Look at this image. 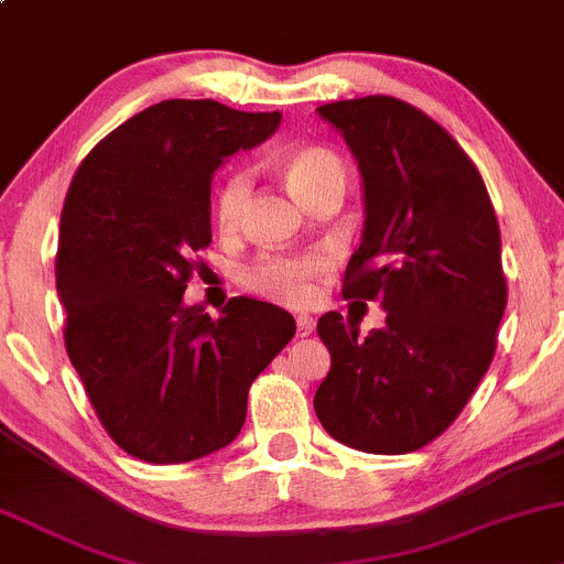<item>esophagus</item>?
<instances>
[{"instance_id": "1", "label": "esophagus", "mask_w": 564, "mask_h": 564, "mask_svg": "<svg viewBox=\"0 0 564 564\" xmlns=\"http://www.w3.org/2000/svg\"><path fill=\"white\" fill-rule=\"evenodd\" d=\"M313 329H316V318L307 316V313H300V316H297V335L307 337Z\"/></svg>"}]
</instances>
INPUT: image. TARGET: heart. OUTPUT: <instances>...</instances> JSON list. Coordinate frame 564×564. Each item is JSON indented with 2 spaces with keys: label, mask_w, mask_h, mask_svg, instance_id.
I'll list each match as a JSON object with an SVG mask.
<instances>
[{
  "label": "heart",
  "mask_w": 564,
  "mask_h": 564,
  "mask_svg": "<svg viewBox=\"0 0 564 564\" xmlns=\"http://www.w3.org/2000/svg\"><path fill=\"white\" fill-rule=\"evenodd\" d=\"M281 170L289 186L311 205L322 203L324 197H343L348 186L346 159L324 142H307L283 153ZM248 194H251V175L246 170H232L216 186L213 218L224 235H235L240 229ZM327 270L329 257L322 251L264 253L242 270V286L281 305H305L316 292L318 275Z\"/></svg>",
  "instance_id": "heart-1"
}]
</instances>
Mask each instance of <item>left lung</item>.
Returning <instances> with one entry per match:
<instances>
[{"label":"left lung","instance_id":"1","mask_svg":"<svg viewBox=\"0 0 564 564\" xmlns=\"http://www.w3.org/2000/svg\"><path fill=\"white\" fill-rule=\"evenodd\" d=\"M365 181V232L343 297L378 302L387 327L359 337L329 311L332 367L316 416L367 454H408L448 430L497 348L508 302L500 227L484 177L446 129L387 94L318 108Z\"/></svg>","mask_w":564,"mask_h":564}]
</instances>
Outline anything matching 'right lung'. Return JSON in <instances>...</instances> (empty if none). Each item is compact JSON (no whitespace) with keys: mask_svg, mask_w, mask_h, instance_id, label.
Segmentation results:
<instances>
[{"mask_svg":"<svg viewBox=\"0 0 564 564\" xmlns=\"http://www.w3.org/2000/svg\"><path fill=\"white\" fill-rule=\"evenodd\" d=\"M281 112L164 99L91 148L69 183L56 251L64 346L105 432L177 465L229 446L248 389L294 337L292 313L232 297L221 318L183 305L210 246V183Z\"/></svg>","mask_w":564,"mask_h":564,"instance_id":"add662e5","label":"right lung"}]
</instances>
